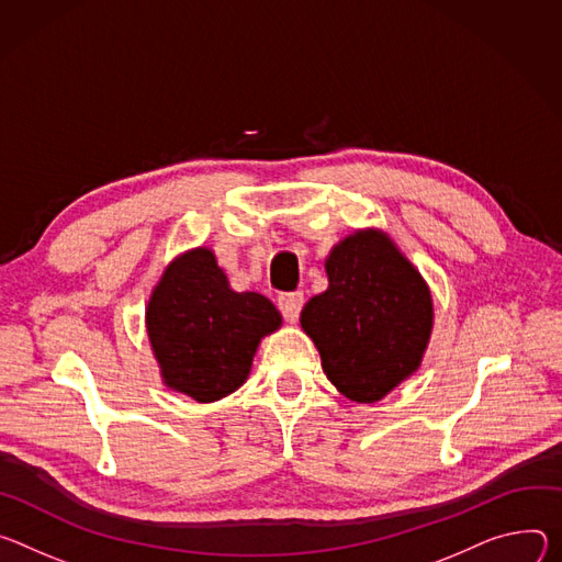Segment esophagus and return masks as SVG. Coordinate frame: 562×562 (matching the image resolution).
<instances>
[{"label": "esophagus", "instance_id": "esophagus-1", "mask_svg": "<svg viewBox=\"0 0 562 562\" xmlns=\"http://www.w3.org/2000/svg\"><path fill=\"white\" fill-rule=\"evenodd\" d=\"M301 307H303V294L301 292H285L279 296V310L281 315L285 317V322L294 324L301 315Z\"/></svg>", "mask_w": 562, "mask_h": 562}]
</instances>
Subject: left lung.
Wrapping results in <instances>:
<instances>
[{
  "label": "left lung",
  "mask_w": 562,
  "mask_h": 562,
  "mask_svg": "<svg viewBox=\"0 0 562 562\" xmlns=\"http://www.w3.org/2000/svg\"><path fill=\"white\" fill-rule=\"evenodd\" d=\"M328 290L301 313L328 380L352 402H378L417 370L432 328L426 283L382 232H357L326 261Z\"/></svg>",
  "instance_id": "obj_1"
}]
</instances>
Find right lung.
<instances>
[{"instance_id": "obj_1", "label": "right lung", "mask_w": 562, "mask_h": 562, "mask_svg": "<svg viewBox=\"0 0 562 562\" xmlns=\"http://www.w3.org/2000/svg\"><path fill=\"white\" fill-rule=\"evenodd\" d=\"M279 326L281 315L263 294L229 290L205 247L165 270L147 307V333L165 384L196 402L236 391L261 337Z\"/></svg>"}]
</instances>
